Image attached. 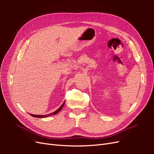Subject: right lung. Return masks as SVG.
Returning <instances> with one entry per match:
<instances>
[{"label":"right lung","mask_w":154,"mask_h":154,"mask_svg":"<svg viewBox=\"0 0 154 154\" xmlns=\"http://www.w3.org/2000/svg\"><path fill=\"white\" fill-rule=\"evenodd\" d=\"M64 103H65V102H63V103L60 106V108L58 109V110H57L56 111H54V112H52V113H50V114H47V115H35V114H30L32 117H35V118H47V117H49V116H52V115H54V114H57L58 112H59L62 110V109L63 108V105H64Z\"/></svg>","instance_id":"obj_1"}]
</instances>
